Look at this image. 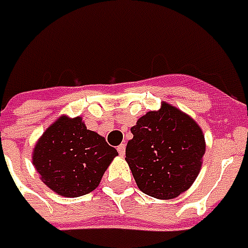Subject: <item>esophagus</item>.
Masks as SVG:
<instances>
[{
  "instance_id": "1",
  "label": "esophagus",
  "mask_w": 248,
  "mask_h": 248,
  "mask_svg": "<svg viewBox=\"0 0 248 248\" xmlns=\"http://www.w3.org/2000/svg\"><path fill=\"white\" fill-rule=\"evenodd\" d=\"M117 152H119V155L124 156L125 154V144H120L119 147H117Z\"/></svg>"
}]
</instances>
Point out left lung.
<instances>
[{
  "label": "left lung",
  "instance_id": "1",
  "mask_svg": "<svg viewBox=\"0 0 248 248\" xmlns=\"http://www.w3.org/2000/svg\"><path fill=\"white\" fill-rule=\"evenodd\" d=\"M125 160L140 191L156 199H173L194 184L203 164L204 133L183 110L161 101L131 128Z\"/></svg>",
  "mask_w": 248,
  "mask_h": 248
}]
</instances>
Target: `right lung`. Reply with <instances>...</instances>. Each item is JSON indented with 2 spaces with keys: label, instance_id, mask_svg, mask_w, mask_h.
I'll use <instances>...</instances> for the list:
<instances>
[{
  "label": "right lung",
  "instance_id": "obj_1",
  "mask_svg": "<svg viewBox=\"0 0 248 248\" xmlns=\"http://www.w3.org/2000/svg\"><path fill=\"white\" fill-rule=\"evenodd\" d=\"M117 155L103 136L87 129L82 117L62 115L36 141L31 163L43 183L53 192L77 198L99 187Z\"/></svg>",
  "mask_w": 248,
  "mask_h": 248
}]
</instances>
